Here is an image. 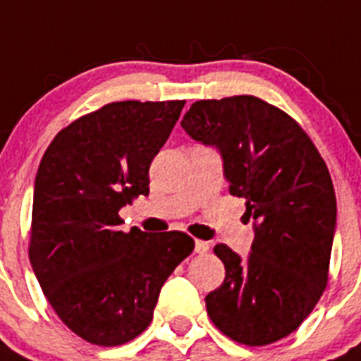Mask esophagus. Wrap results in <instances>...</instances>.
<instances>
[{"mask_svg": "<svg viewBox=\"0 0 361 361\" xmlns=\"http://www.w3.org/2000/svg\"><path fill=\"white\" fill-rule=\"evenodd\" d=\"M209 243H207V241H203V240H196V243H194V250H196V252H198V255H205L207 250H209Z\"/></svg>", "mask_w": 361, "mask_h": 361, "instance_id": "34e87169", "label": "esophagus"}]
</instances>
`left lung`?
Here are the masks:
<instances>
[{"label": "left lung", "instance_id": "obj_1", "mask_svg": "<svg viewBox=\"0 0 361 361\" xmlns=\"http://www.w3.org/2000/svg\"><path fill=\"white\" fill-rule=\"evenodd\" d=\"M181 127L219 150L228 192L245 198L255 221L245 259L214 247L225 280L207 294V312L238 343H274L302 325L327 287L336 228L327 165L298 121L256 96L192 103Z\"/></svg>", "mask_w": 361, "mask_h": 361}]
</instances>
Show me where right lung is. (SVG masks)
Here are the masks:
<instances>
[{
  "instance_id": "obj_1",
  "label": "right lung",
  "mask_w": 361,
  "mask_h": 361,
  "mask_svg": "<svg viewBox=\"0 0 361 361\" xmlns=\"http://www.w3.org/2000/svg\"><path fill=\"white\" fill-rule=\"evenodd\" d=\"M185 102H114L59 130L34 183L29 258L43 294L74 334L114 347L149 327L159 290L192 252L185 233L118 228L149 194V167Z\"/></svg>"
}]
</instances>
